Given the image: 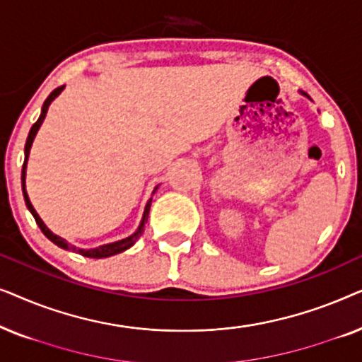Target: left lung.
Segmentation results:
<instances>
[{
    "label": "left lung",
    "instance_id": "8db88e82",
    "mask_svg": "<svg viewBox=\"0 0 362 362\" xmlns=\"http://www.w3.org/2000/svg\"><path fill=\"white\" fill-rule=\"evenodd\" d=\"M305 95H306V93H305Z\"/></svg>",
    "mask_w": 362,
    "mask_h": 362
}]
</instances>
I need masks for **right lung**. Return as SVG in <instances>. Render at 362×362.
I'll return each mask as SVG.
<instances>
[{"label":"right lung","instance_id":"add662e5","mask_svg":"<svg viewBox=\"0 0 362 362\" xmlns=\"http://www.w3.org/2000/svg\"><path fill=\"white\" fill-rule=\"evenodd\" d=\"M62 88H64V87H57L56 90H52V92H51V95H49V97L46 98V102H44V105H42V110H41V115H39L37 122L34 123V125L31 127V130H29V135H28V140H26V146H24V163H23V173H21V182H23V196H24V201H26V206H28V209L31 211V214L34 216V219H36V222H37L39 229L42 230V234L46 235L49 240L54 242V244L61 247V249H66V250L77 252V254H81V255H83V257H88V259H105V257L117 255V254H120V252H123V250L130 249V247H132L133 244H135V242H136L138 239H140V235L143 234V230H145V222L148 221V214H150V206H151V199L148 201V204H146V207H145V212H143V219H141V224H140V227H138V230L135 232V234L130 235V237H127V239H123V240L113 242V244L100 245V247H98V249L83 250V249H77V247H74V245H69L66 240L61 239V237L56 235V234H52V232L49 230L46 226H44V222L41 221V217H39V216H37V212L34 211V207H33V204H31V201H29V197H28V192H26V182H24V181H26V165H28V156H29V150H31L33 140H34V136H36V133H37V130H39V127L42 125V122H44V117H46V113H47V108H49V105H51V102L54 100V98H56V97L59 95V93L62 92Z\"/></svg>","mask_w":362,"mask_h":362}]
</instances>
